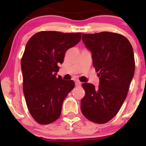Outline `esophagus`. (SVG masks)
Listing matches in <instances>:
<instances>
[{
    "mask_svg": "<svg viewBox=\"0 0 146 146\" xmlns=\"http://www.w3.org/2000/svg\"><path fill=\"white\" fill-rule=\"evenodd\" d=\"M82 85V82H80V81L75 82V86H80Z\"/></svg>",
    "mask_w": 146,
    "mask_h": 146,
    "instance_id": "obj_1",
    "label": "esophagus"
}]
</instances>
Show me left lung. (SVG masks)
<instances>
[{
	"label": "left lung",
	"mask_w": 146,
	"mask_h": 146,
	"mask_svg": "<svg viewBox=\"0 0 146 146\" xmlns=\"http://www.w3.org/2000/svg\"><path fill=\"white\" fill-rule=\"evenodd\" d=\"M82 41L91 52L100 85L82 84V113L90 121L104 123L117 115L128 95L135 73L133 49L125 36L108 31L83 34Z\"/></svg>",
	"instance_id": "1"
}]
</instances>
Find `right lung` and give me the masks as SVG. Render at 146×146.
<instances>
[{"label":"right lung","instance_id":"obj_1","mask_svg":"<svg viewBox=\"0 0 146 146\" xmlns=\"http://www.w3.org/2000/svg\"><path fill=\"white\" fill-rule=\"evenodd\" d=\"M81 36V33L40 31L27 43L21 59L23 93L30 114L40 124L59 118L64 100L74 88L73 80L56 75L66 51L78 44Z\"/></svg>","mask_w":146,"mask_h":146}]
</instances>
